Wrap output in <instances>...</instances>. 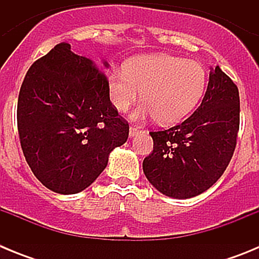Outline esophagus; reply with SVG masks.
<instances>
[{
	"instance_id": "34e87169",
	"label": "esophagus",
	"mask_w": 259,
	"mask_h": 259,
	"mask_svg": "<svg viewBox=\"0 0 259 259\" xmlns=\"http://www.w3.org/2000/svg\"><path fill=\"white\" fill-rule=\"evenodd\" d=\"M139 132H140L139 127H134V125H132V127H130V137L136 136V135L139 134Z\"/></svg>"
}]
</instances>
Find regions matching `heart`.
Segmentation results:
<instances>
[{"mask_svg":"<svg viewBox=\"0 0 259 259\" xmlns=\"http://www.w3.org/2000/svg\"><path fill=\"white\" fill-rule=\"evenodd\" d=\"M205 87L206 70L200 62L170 54L136 57L125 65V71H111L107 79L110 101L118 111H127L143 92L144 102L131 119L155 116L161 124H174L188 116Z\"/></svg>","mask_w":259,"mask_h":259,"instance_id":"1","label":"heart"}]
</instances>
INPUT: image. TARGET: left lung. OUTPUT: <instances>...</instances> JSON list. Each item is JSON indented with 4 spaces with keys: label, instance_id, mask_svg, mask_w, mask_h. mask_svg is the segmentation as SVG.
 I'll return each instance as SVG.
<instances>
[{
    "label": "left lung",
    "instance_id": "left-lung-1",
    "mask_svg": "<svg viewBox=\"0 0 259 259\" xmlns=\"http://www.w3.org/2000/svg\"><path fill=\"white\" fill-rule=\"evenodd\" d=\"M239 123L236 84L219 66L210 67L198 109L182 124L150 132L154 146L143 162L146 179L162 194L178 200L207 191L230 163Z\"/></svg>",
    "mask_w": 259,
    "mask_h": 259
}]
</instances>
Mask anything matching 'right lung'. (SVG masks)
<instances>
[{"label": "right lung", "mask_w": 259, "mask_h": 259, "mask_svg": "<svg viewBox=\"0 0 259 259\" xmlns=\"http://www.w3.org/2000/svg\"><path fill=\"white\" fill-rule=\"evenodd\" d=\"M104 67H109L106 61ZM17 118L32 172L61 194L88 188L130 131L110 102L104 72L68 42L56 45L27 71Z\"/></svg>", "instance_id": "right-lung-1"}]
</instances>
